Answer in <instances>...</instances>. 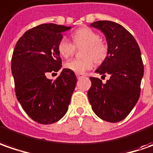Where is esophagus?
<instances>
[{
  "label": "esophagus",
  "mask_w": 153,
  "mask_h": 153,
  "mask_svg": "<svg viewBox=\"0 0 153 153\" xmlns=\"http://www.w3.org/2000/svg\"><path fill=\"white\" fill-rule=\"evenodd\" d=\"M76 76L78 79H81L84 77V74H76Z\"/></svg>",
  "instance_id": "obj_1"
}]
</instances>
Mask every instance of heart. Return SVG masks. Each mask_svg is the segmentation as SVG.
<instances>
[{"label":"heart","instance_id":"1","mask_svg":"<svg viewBox=\"0 0 153 153\" xmlns=\"http://www.w3.org/2000/svg\"><path fill=\"white\" fill-rule=\"evenodd\" d=\"M74 45L67 38H62L58 43V52L62 57L68 58L74 54L75 47L85 46L84 59H72L65 62V68L75 74H84L92 68L93 60L102 62L108 55V46L101 40L100 34L89 28H81L73 34Z\"/></svg>","mask_w":153,"mask_h":153}]
</instances>
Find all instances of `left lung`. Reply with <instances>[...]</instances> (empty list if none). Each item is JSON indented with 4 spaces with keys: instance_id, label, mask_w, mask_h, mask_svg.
Here are the masks:
<instances>
[{
    "instance_id": "1",
    "label": "left lung",
    "mask_w": 153,
    "mask_h": 153,
    "mask_svg": "<svg viewBox=\"0 0 153 153\" xmlns=\"http://www.w3.org/2000/svg\"><path fill=\"white\" fill-rule=\"evenodd\" d=\"M106 37L108 55L96 73L109 74L103 84L91 77L88 91L89 102L100 119L117 123L125 119L138 102L144 66L136 40L127 29L112 21H97L91 24Z\"/></svg>"
}]
</instances>
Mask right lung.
<instances>
[{
    "instance_id": "right-lung-1",
    "label": "right lung",
    "mask_w": 153,
    "mask_h": 153,
    "mask_svg": "<svg viewBox=\"0 0 153 153\" xmlns=\"http://www.w3.org/2000/svg\"><path fill=\"white\" fill-rule=\"evenodd\" d=\"M71 29L55 24H40L26 31L17 42L12 57V74L17 99L35 122L53 124L68 109L76 85L75 74L63 68L56 80L46 78L58 72L62 59L58 43Z\"/></svg>"
}]
</instances>
